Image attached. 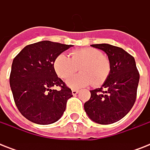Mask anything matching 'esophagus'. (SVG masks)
<instances>
[{
  "label": "esophagus",
  "mask_w": 150,
  "mask_h": 150,
  "mask_svg": "<svg viewBox=\"0 0 150 150\" xmlns=\"http://www.w3.org/2000/svg\"><path fill=\"white\" fill-rule=\"evenodd\" d=\"M71 93H72L73 96H75L76 94L79 93V90H78V89H72V90H71Z\"/></svg>",
  "instance_id": "34e87169"
}]
</instances>
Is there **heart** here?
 <instances>
[{"label":"heart","instance_id":"1","mask_svg":"<svg viewBox=\"0 0 150 150\" xmlns=\"http://www.w3.org/2000/svg\"><path fill=\"white\" fill-rule=\"evenodd\" d=\"M54 70L62 79H68L78 71L81 73L67 81L71 88L79 89L91 85L100 86L107 79L110 73V61L102 52L91 47L78 49L71 52V57L64 54L57 57L54 63Z\"/></svg>","mask_w":150,"mask_h":150}]
</instances>
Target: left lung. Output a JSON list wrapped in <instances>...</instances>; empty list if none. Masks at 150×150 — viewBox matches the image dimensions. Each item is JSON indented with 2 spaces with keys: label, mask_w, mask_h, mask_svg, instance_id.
<instances>
[{
  "label": "left lung",
  "mask_w": 150,
  "mask_h": 150,
  "mask_svg": "<svg viewBox=\"0 0 150 150\" xmlns=\"http://www.w3.org/2000/svg\"><path fill=\"white\" fill-rule=\"evenodd\" d=\"M91 47L104 51L110 61V73L98 89L90 90L91 97L84 109L92 121L110 125L123 118L135 103L139 73L135 58L122 48L107 43Z\"/></svg>",
  "instance_id": "left-lung-1"
}]
</instances>
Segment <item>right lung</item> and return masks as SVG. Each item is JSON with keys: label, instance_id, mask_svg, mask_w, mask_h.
Masks as SVG:
<instances>
[{"label": "right lung", "instance_id": "add662e5", "mask_svg": "<svg viewBox=\"0 0 150 150\" xmlns=\"http://www.w3.org/2000/svg\"><path fill=\"white\" fill-rule=\"evenodd\" d=\"M72 45L44 40L25 47L13 60L10 86L15 105L29 121L50 125L61 118L71 90L57 77L55 59ZM60 86L57 91L53 87Z\"/></svg>", "mask_w": 150, "mask_h": 150}]
</instances>
